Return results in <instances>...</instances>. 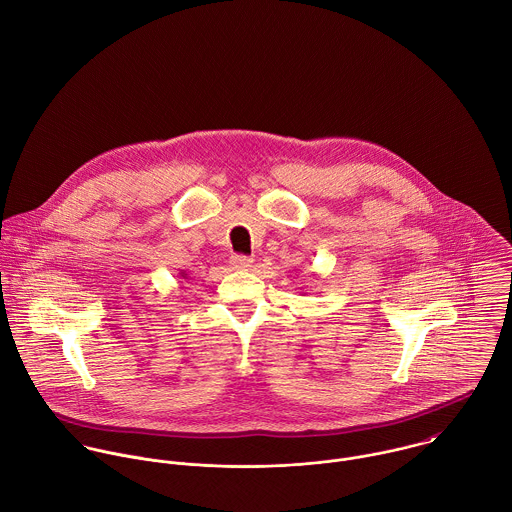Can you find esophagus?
Wrapping results in <instances>:
<instances>
[{
	"mask_svg": "<svg viewBox=\"0 0 512 512\" xmlns=\"http://www.w3.org/2000/svg\"><path fill=\"white\" fill-rule=\"evenodd\" d=\"M229 263H231V267H233L235 271H247V269L251 267L253 259H249V257H245V255H233Z\"/></svg>",
	"mask_w": 512,
	"mask_h": 512,
	"instance_id": "1",
	"label": "esophagus"
}]
</instances>
